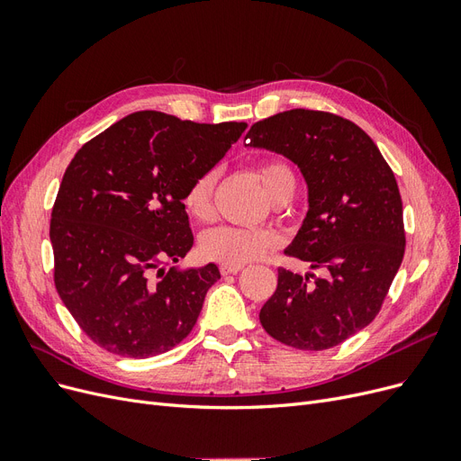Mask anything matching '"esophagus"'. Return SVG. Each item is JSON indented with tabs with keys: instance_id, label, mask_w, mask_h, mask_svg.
I'll return each mask as SVG.
<instances>
[{
	"instance_id": "34e87169",
	"label": "esophagus",
	"mask_w": 461,
	"mask_h": 461,
	"mask_svg": "<svg viewBox=\"0 0 461 461\" xmlns=\"http://www.w3.org/2000/svg\"><path fill=\"white\" fill-rule=\"evenodd\" d=\"M244 269V265H221L222 275H236Z\"/></svg>"
}]
</instances>
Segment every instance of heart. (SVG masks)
I'll use <instances>...</instances> for the list:
<instances>
[{
	"instance_id": "heart-1",
	"label": "heart",
	"mask_w": 461,
	"mask_h": 461,
	"mask_svg": "<svg viewBox=\"0 0 461 461\" xmlns=\"http://www.w3.org/2000/svg\"><path fill=\"white\" fill-rule=\"evenodd\" d=\"M265 194L276 202H288L296 192V175L283 161H267L258 169ZM217 183V173L207 171L200 175L186 188L183 205L186 213L205 221L213 213V190ZM278 246V236L265 229H242V227H217L202 234L200 249L202 254L222 265H246L263 259Z\"/></svg>"
}]
</instances>
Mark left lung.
Returning <instances> with one entry per match:
<instances>
[{"label": "left lung", "instance_id": "8db88e82", "mask_svg": "<svg viewBox=\"0 0 461 461\" xmlns=\"http://www.w3.org/2000/svg\"><path fill=\"white\" fill-rule=\"evenodd\" d=\"M246 140L298 165L308 213L285 252L325 269L313 283L278 269L259 321L286 346L329 350L371 323L400 269L406 234L394 173L357 124L325 111H283Z\"/></svg>", "mask_w": 461, "mask_h": 461}]
</instances>
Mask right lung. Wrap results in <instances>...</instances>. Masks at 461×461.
<instances>
[{"mask_svg": "<svg viewBox=\"0 0 461 461\" xmlns=\"http://www.w3.org/2000/svg\"><path fill=\"white\" fill-rule=\"evenodd\" d=\"M246 127L136 111L68 163L50 225L55 288L107 352L159 356L196 325L221 273L215 263L176 265L194 244L183 196ZM169 262L176 265L167 270Z\"/></svg>", "mask_w": 461, "mask_h": 461, "instance_id": "add662e5", "label": "right lung"}]
</instances>
